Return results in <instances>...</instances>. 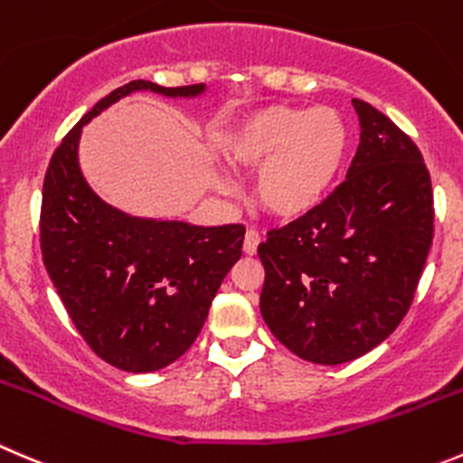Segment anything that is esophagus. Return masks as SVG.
Here are the masks:
<instances>
[{
	"label": "esophagus",
	"mask_w": 463,
	"mask_h": 463,
	"mask_svg": "<svg viewBox=\"0 0 463 463\" xmlns=\"http://www.w3.org/2000/svg\"><path fill=\"white\" fill-rule=\"evenodd\" d=\"M258 246H260V235L255 231H246L244 235V253L246 255H255L258 253Z\"/></svg>",
	"instance_id": "1"
}]
</instances>
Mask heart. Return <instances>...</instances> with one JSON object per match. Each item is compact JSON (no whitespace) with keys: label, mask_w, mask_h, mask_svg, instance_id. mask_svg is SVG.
<instances>
[{"label":"heart","mask_w":463,"mask_h":463,"mask_svg":"<svg viewBox=\"0 0 463 463\" xmlns=\"http://www.w3.org/2000/svg\"><path fill=\"white\" fill-rule=\"evenodd\" d=\"M217 146L231 169L258 172L253 199L269 217L298 222L335 190L351 133L335 108L276 103L237 118Z\"/></svg>","instance_id":"heart-1"}]
</instances>
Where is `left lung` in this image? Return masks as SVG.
Masks as SVG:
<instances>
[{"mask_svg": "<svg viewBox=\"0 0 463 463\" xmlns=\"http://www.w3.org/2000/svg\"><path fill=\"white\" fill-rule=\"evenodd\" d=\"M360 146L326 203L269 232L260 314L312 364H344L383 344L410 309L432 246V183L414 142L353 99Z\"/></svg>", "mask_w": 463, "mask_h": 463, "instance_id": "obj_1", "label": "left lung"}]
</instances>
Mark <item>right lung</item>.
Listing matches in <instances>:
<instances>
[{"mask_svg":"<svg viewBox=\"0 0 463 463\" xmlns=\"http://www.w3.org/2000/svg\"><path fill=\"white\" fill-rule=\"evenodd\" d=\"M205 90L151 80L112 90L67 133L44 176L40 246L49 278L90 348L128 373L160 371L185 355L241 258L244 226L133 217L106 203L80 172V133L133 92L194 99Z\"/></svg>","mask_w":463,"mask_h":463,"instance_id":"add662e5","label":"right lung"}]
</instances>
